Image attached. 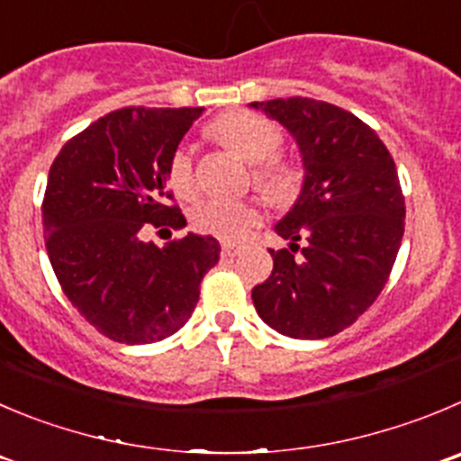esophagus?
I'll use <instances>...</instances> for the list:
<instances>
[{"label": "esophagus", "mask_w": 461, "mask_h": 461, "mask_svg": "<svg viewBox=\"0 0 461 461\" xmlns=\"http://www.w3.org/2000/svg\"><path fill=\"white\" fill-rule=\"evenodd\" d=\"M240 253V247L235 244H221V256L223 258H235Z\"/></svg>", "instance_id": "34e87169"}]
</instances>
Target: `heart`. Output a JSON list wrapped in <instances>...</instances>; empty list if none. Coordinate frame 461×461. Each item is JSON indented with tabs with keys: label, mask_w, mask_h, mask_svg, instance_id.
I'll list each match as a JSON object with an SVG mask.
<instances>
[{
	"label": "heart",
	"mask_w": 461,
	"mask_h": 461,
	"mask_svg": "<svg viewBox=\"0 0 461 461\" xmlns=\"http://www.w3.org/2000/svg\"><path fill=\"white\" fill-rule=\"evenodd\" d=\"M214 135L223 144L238 151L244 160L256 165V181L274 194H285L299 181V169L292 162L271 158L283 144V133L274 122L256 113H228L214 124ZM169 183L183 199L196 192L194 162L187 147H178L169 160ZM262 210L256 201L203 199L192 210V223L196 230L226 242H240L260 221Z\"/></svg>",
	"instance_id": "heart-1"
}]
</instances>
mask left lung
<instances>
[{
	"mask_svg": "<svg viewBox=\"0 0 461 461\" xmlns=\"http://www.w3.org/2000/svg\"><path fill=\"white\" fill-rule=\"evenodd\" d=\"M249 106L289 131L305 169L274 228L289 249H269L274 271L253 287V305L280 335L326 339L357 321L392 274L405 230L396 165L374 129L332 104L289 96Z\"/></svg>",
	"mask_w": 461,
	"mask_h": 461,
	"instance_id": "8db88e82",
	"label": "left lung"
}]
</instances>
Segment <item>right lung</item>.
I'll use <instances>...</instances> for the list:
<instances>
[{"label":"right lung","mask_w":461,"mask_h":461,"mask_svg":"<svg viewBox=\"0 0 461 461\" xmlns=\"http://www.w3.org/2000/svg\"><path fill=\"white\" fill-rule=\"evenodd\" d=\"M203 108L131 106L69 140L47 178L42 226L54 274L87 323L120 344H153L185 326L219 242L187 233L156 247L147 223L185 226L167 205L169 160Z\"/></svg>","instance_id":"right-lung-1"}]
</instances>
